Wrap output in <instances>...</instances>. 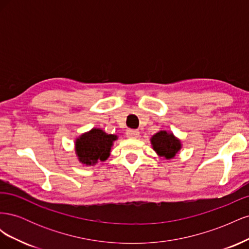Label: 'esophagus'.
Instances as JSON below:
<instances>
[{
  "label": "esophagus",
  "mask_w": 249,
  "mask_h": 249,
  "mask_svg": "<svg viewBox=\"0 0 249 249\" xmlns=\"http://www.w3.org/2000/svg\"><path fill=\"white\" fill-rule=\"evenodd\" d=\"M126 137L127 138H132V139H135L137 138L139 136V131L138 130H132V129H129L126 131Z\"/></svg>",
  "instance_id": "34e87169"
}]
</instances>
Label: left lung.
Segmentation results:
<instances>
[{"mask_svg":"<svg viewBox=\"0 0 249 249\" xmlns=\"http://www.w3.org/2000/svg\"><path fill=\"white\" fill-rule=\"evenodd\" d=\"M150 142L155 152L160 157H164L165 159H172L176 154L182 147L180 141L173 135L166 131H160L156 133L150 138Z\"/></svg>","mask_w":249,"mask_h":249,"instance_id":"1","label":"left lung"}]
</instances>
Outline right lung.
Listing matches in <instances>:
<instances>
[{
    "instance_id": "add662e5",
    "label": "right lung",
    "mask_w": 249,
    "mask_h": 249,
    "mask_svg": "<svg viewBox=\"0 0 249 249\" xmlns=\"http://www.w3.org/2000/svg\"><path fill=\"white\" fill-rule=\"evenodd\" d=\"M116 135L107 134L101 129H92L82 134L76 140V154L81 163L94 165L97 161H106L111 152Z\"/></svg>"
}]
</instances>
